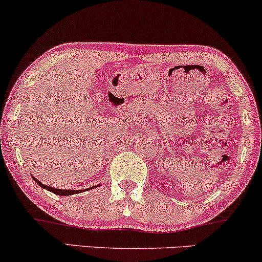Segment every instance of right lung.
Here are the masks:
<instances>
[{
	"label": "right lung",
	"instance_id": "1",
	"mask_svg": "<svg viewBox=\"0 0 262 262\" xmlns=\"http://www.w3.org/2000/svg\"><path fill=\"white\" fill-rule=\"evenodd\" d=\"M33 179H34V181L37 182L38 185L40 186L41 188H45V189H48V191L53 192V193H55V194H59V196H71V194L79 193V192H81L80 189H77V191H75V189H59V188L49 187V186H47V185H44V183L39 182L38 180L35 179V177H33ZM95 187H96V186H93V188H95ZM87 189H90V188H87Z\"/></svg>",
	"mask_w": 262,
	"mask_h": 262
}]
</instances>
